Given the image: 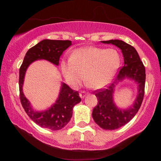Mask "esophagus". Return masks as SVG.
I'll return each mask as SVG.
<instances>
[{
	"label": "esophagus",
	"mask_w": 161,
	"mask_h": 161,
	"mask_svg": "<svg viewBox=\"0 0 161 161\" xmlns=\"http://www.w3.org/2000/svg\"><path fill=\"white\" fill-rule=\"evenodd\" d=\"M86 92H83V91H81L80 92V97L81 98H82V99H83V98H84L86 96Z\"/></svg>",
	"instance_id": "obj_1"
}]
</instances>
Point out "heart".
Segmentation results:
<instances>
[{
    "mask_svg": "<svg viewBox=\"0 0 161 161\" xmlns=\"http://www.w3.org/2000/svg\"><path fill=\"white\" fill-rule=\"evenodd\" d=\"M120 63V55L115 49L86 47L75 50L70 58L61 61L60 69L70 86L76 87L84 74L88 86L100 89L111 82Z\"/></svg>",
    "mask_w": 161,
    "mask_h": 161,
    "instance_id": "heart-1",
    "label": "heart"
}]
</instances>
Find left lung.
<instances>
[{
    "mask_svg": "<svg viewBox=\"0 0 161 161\" xmlns=\"http://www.w3.org/2000/svg\"><path fill=\"white\" fill-rule=\"evenodd\" d=\"M101 42L116 46L122 50L124 57V67L121 68L115 81L108 89L95 91L98 103L92 111V117L101 128L112 130L124 126L137 114L144 98L146 74L144 66L133 46L119 39ZM125 79L133 80L137 84L138 94L133 104L124 109L115 105L113 94L118 83Z\"/></svg>",
    "mask_w": 161,
    "mask_h": 161,
    "instance_id": "left-lung-1",
    "label": "left lung"
}]
</instances>
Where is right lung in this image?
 I'll list each match as a JSON object with an SVG mask.
<instances>
[{"label":"right lung","instance_id":"1","mask_svg":"<svg viewBox=\"0 0 161 161\" xmlns=\"http://www.w3.org/2000/svg\"><path fill=\"white\" fill-rule=\"evenodd\" d=\"M71 45L72 42L69 40L43 39L28 50L19 68V88L21 104L31 119L43 128L59 130L64 127L71 119L74 106L80 102L81 99L78 92L73 91L66 83H61L56 103L44 111L34 110L23 91L26 70L37 60H46L58 66L61 55Z\"/></svg>","mask_w":161,"mask_h":161}]
</instances>
